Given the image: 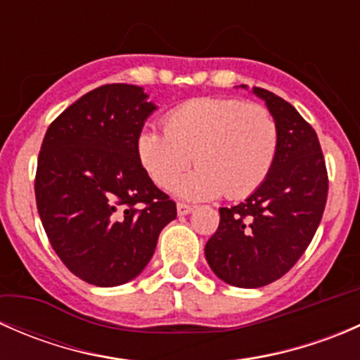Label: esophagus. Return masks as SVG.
Returning <instances> with one entry per match:
<instances>
[{
  "instance_id": "1",
  "label": "esophagus",
  "mask_w": 360,
  "mask_h": 360,
  "mask_svg": "<svg viewBox=\"0 0 360 360\" xmlns=\"http://www.w3.org/2000/svg\"><path fill=\"white\" fill-rule=\"evenodd\" d=\"M190 212H193V207L188 205V203H183V202L177 203V214H179V216H186V214H190Z\"/></svg>"
}]
</instances>
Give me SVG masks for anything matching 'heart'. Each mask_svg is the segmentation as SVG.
I'll list each match as a JSON object with an SVG mask.
<instances>
[{
    "mask_svg": "<svg viewBox=\"0 0 360 360\" xmlns=\"http://www.w3.org/2000/svg\"><path fill=\"white\" fill-rule=\"evenodd\" d=\"M163 130L139 134L137 157L160 188L172 186L195 158L198 167L177 186L186 198L248 197L266 181L277 160L274 115L235 97L188 101L167 112Z\"/></svg>",
    "mask_w": 360,
    "mask_h": 360,
    "instance_id": "1",
    "label": "heart"
}]
</instances>
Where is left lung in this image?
Listing matches in <instances>:
<instances>
[{
  "instance_id": "obj_1",
  "label": "left lung",
  "mask_w": 360,
  "mask_h": 360,
  "mask_svg": "<svg viewBox=\"0 0 360 360\" xmlns=\"http://www.w3.org/2000/svg\"><path fill=\"white\" fill-rule=\"evenodd\" d=\"M278 125L270 176L238 205L221 207L205 244L214 274L235 288H263L288 274L310 245L328 200V169L310 123L270 90L254 86Z\"/></svg>"
}]
</instances>
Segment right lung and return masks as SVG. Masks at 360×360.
<instances>
[{"instance_id": "obj_1", "label": "right lung", "mask_w": 360, "mask_h": 360, "mask_svg": "<svg viewBox=\"0 0 360 360\" xmlns=\"http://www.w3.org/2000/svg\"><path fill=\"white\" fill-rule=\"evenodd\" d=\"M155 110L141 86L103 85L60 112L43 139L38 214L60 261L92 285L136 278L177 216L137 157V137Z\"/></svg>"}]
</instances>
